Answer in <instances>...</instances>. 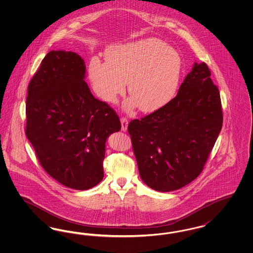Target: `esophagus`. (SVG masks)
<instances>
[{
	"label": "esophagus",
	"mask_w": 253,
	"mask_h": 253,
	"mask_svg": "<svg viewBox=\"0 0 253 253\" xmlns=\"http://www.w3.org/2000/svg\"><path fill=\"white\" fill-rule=\"evenodd\" d=\"M121 130L123 132H126L127 129H128V124H129V121L126 119V118H121Z\"/></svg>",
	"instance_id": "34e87169"
}]
</instances>
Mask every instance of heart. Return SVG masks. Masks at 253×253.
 Returning a JSON list of instances; mask_svg holds the SVG:
<instances>
[{
	"label": "heart",
	"instance_id": "obj_1",
	"mask_svg": "<svg viewBox=\"0 0 253 253\" xmlns=\"http://www.w3.org/2000/svg\"><path fill=\"white\" fill-rule=\"evenodd\" d=\"M106 62L92 59L88 77L96 96L116 103L125 91L132 98L126 107L152 113L174 97L180 82L182 61L178 52L165 42L148 38L113 45L105 53Z\"/></svg>",
	"mask_w": 253,
	"mask_h": 253
}]
</instances>
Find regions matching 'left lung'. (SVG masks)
<instances>
[{
  "mask_svg": "<svg viewBox=\"0 0 253 253\" xmlns=\"http://www.w3.org/2000/svg\"><path fill=\"white\" fill-rule=\"evenodd\" d=\"M223 124L220 93L205 62H194L167 105L128 125L142 181L166 193L203 170Z\"/></svg>",
  "mask_w": 253,
  "mask_h": 253,
  "instance_id": "left-lung-1",
  "label": "left lung"
}]
</instances>
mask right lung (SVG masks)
Instances as JSON below:
<instances>
[{
	"instance_id": "obj_1",
	"label": "right lung",
	"mask_w": 253,
	"mask_h": 253,
	"mask_svg": "<svg viewBox=\"0 0 253 253\" xmlns=\"http://www.w3.org/2000/svg\"><path fill=\"white\" fill-rule=\"evenodd\" d=\"M84 60L71 51H50L28 85L25 134L44 170L70 189L102 180L109 135L121 130L118 115L92 95Z\"/></svg>"
}]
</instances>
